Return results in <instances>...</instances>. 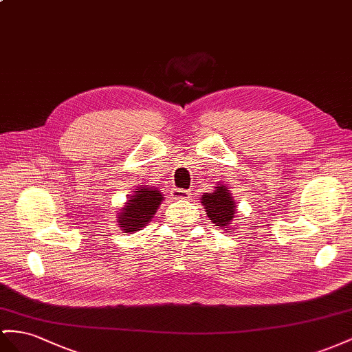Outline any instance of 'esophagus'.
I'll return each instance as SVG.
<instances>
[{"mask_svg": "<svg viewBox=\"0 0 352 352\" xmlns=\"http://www.w3.org/2000/svg\"><path fill=\"white\" fill-rule=\"evenodd\" d=\"M190 192L188 190H182V188H174L173 192H170V196H173V199L179 201V199H188L190 197Z\"/></svg>", "mask_w": 352, "mask_h": 352, "instance_id": "34e87169", "label": "esophagus"}]
</instances>
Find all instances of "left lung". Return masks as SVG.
<instances>
[{"mask_svg":"<svg viewBox=\"0 0 352 352\" xmlns=\"http://www.w3.org/2000/svg\"><path fill=\"white\" fill-rule=\"evenodd\" d=\"M201 204L211 223L224 230H232L230 228L235 220L236 204L226 184H217L211 193H204Z\"/></svg>","mask_w":352,"mask_h":352,"instance_id":"obj_1","label":"left lung"}]
</instances>
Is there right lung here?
<instances>
[{"label":"right lung","mask_w":352,"mask_h":352,"mask_svg":"<svg viewBox=\"0 0 352 352\" xmlns=\"http://www.w3.org/2000/svg\"><path fill=\"white\" fill-rule=\"evenodd\" d=\"M164 201V195L157 187L140 186L126 199L124 205L117 211V223L124 233H135L146 228L155 217L157 208Z\"/></svg>","instance_id":"add662e5"}]
</instances>
